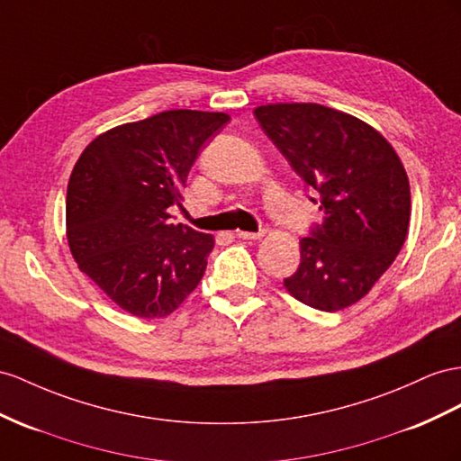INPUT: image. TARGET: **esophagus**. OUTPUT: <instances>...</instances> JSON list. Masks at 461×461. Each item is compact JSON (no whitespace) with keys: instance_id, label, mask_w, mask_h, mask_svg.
<instances>
[{"instance_id":"esophagus-1","label":"esophagus","mask_w":461,"mask_h":461,"mask_svg":"<svg viewBox=\"0 0 461 461\" xmlns=\"http://www.w3.org/2000/svg\"><path fill=\"white\" fill-rule=\"evenodd\" d=\"M263 233L265 231H241V230L235 231V235H238L240 240H261Z\"/></svg>"}]
</instances>
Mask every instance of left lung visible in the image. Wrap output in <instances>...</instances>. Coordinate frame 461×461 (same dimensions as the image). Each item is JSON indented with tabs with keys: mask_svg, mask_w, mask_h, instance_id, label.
Instances as JSON below:
<instances>
[{
	"mask_svg": "<svg viewBox=\"0 0 461 461\" xmlns=\"http://www.w3.org/2000/svg\"><path fill=\"white\" fill-rule=\"evenodd\" d=\"M255 118L315 191L310 200L323 214L300 241L302 261L285 288L313 310H345L372 290L405 243L411 191L403 163L377 130L323 104H263Z\"/></svg>",
	"mask_w": 461,
	"mask_h": 461,
	"instance_id": "left-lung-1",
	"label": "left lung"
}]
</instances>
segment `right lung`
I'll return each instance as SVG.
<instances>
[{
    "label": "right lung",
    "instance_id": "add662e5",
    "mask_svg": "<svg viewBox=\"0 0 461 461\" xmlns=\"http://www.w3.org/2000/svg\"><path fill=\"white\" fill-rule=\"evenodd\" d=\"M223 113L165 111L101 134L68 183V243L81 273L144 320L173 313L203 280L214 238L173 223L169 208Z\"/></svg>",
    "mask_w": 461,
    "mask_h": 461
}]
</instances>
